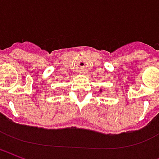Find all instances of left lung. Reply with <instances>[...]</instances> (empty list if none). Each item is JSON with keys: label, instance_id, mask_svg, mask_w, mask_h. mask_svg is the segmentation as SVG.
<instances>
[{"label": "left lung", "instance_id": "obj_1", "mask_svg": "<svg viewBox=\"0 0 159 159\" xmlns=\"http://www.w3.org/2000/svg\"><path fill=\"white\" fill-rule=\"evenodd\" d=\"M101 91H102V90H101V89H100V92H101Z\"/></svg>", "mask_w": 159, "mask_h": 159}]
</instances>
